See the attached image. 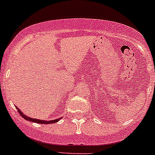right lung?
I'll list each match as a JSON object with an SVG mask.
<instances>
[{
	"mask_svg": "<svg viewBox=\"0 0 155 155\" xmlns=\"http://www.w3.org/2000/svg\"><path fill=\"white\" fill-rule=\"evenodd\" d=\"M18 112L19 113V114L21 115V117L25 119V120H28V121H31L32 123H36V124H54V123H57V121L60 120V119H57V120H50V121H46V120H37V119H32L31 117H28V116H26V115H24V113L21 112V111L19 110L18 108H17Z\"/></svg>",
	"mask_w": 155,
	"mask_h": 155,
	"instance_id": "1",
	"label": "right lung"
}]
</instances>
